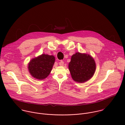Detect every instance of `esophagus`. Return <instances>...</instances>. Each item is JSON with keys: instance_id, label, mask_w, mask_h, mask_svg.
<instances>
[{"instance_id": "esophagus-1", "label": "esophagus", "mask_w": 125, "mask_h": 125, "mask_svg": "<svg viewBox=\"0 0 125 125\" xmlns=\"http://www.w3.org/2000/svg\"><path fill=\"white\" fill-rule=\"evenodd\" d=\"M59 64L60 66H62L64 65V62H63V61H61L59 63Z\"/></svg>"}]
</instances>
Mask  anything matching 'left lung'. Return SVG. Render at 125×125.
<instances>
[{
	"instance_id": "8db88e82",
	"label": "left lung",
	"mask_w": 125,
	"mask_h": 125,
	"mask_svg": "<svg viewBox=\"0 0 125 125\" xmlns=\"http://www.w3.org/2000/svg\"><path fill=\"white\" fill-rule=\"evenodd\" d=\"M69 69L74 81L82 83L94 76L96 64L94 59L89 54L77 52L71 57Z\"/></svg>"
}]
</instances>
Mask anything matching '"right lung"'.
Here are the masks:
<instances>
[{"instance_id":"add662e5","label":"right lung","mask_w":125,"mask_h":125,"mask_svg":"<svg viewBox=\"0 0 125 125\" xmlns=\"http://www.w3.org/2000/svg\"><path fill=\"white\" fill-rule=\"evenodd\" d=\"M54 62V56L42 54L30 61L28 64V70L33 78L43 80L49 75Z\"/></svg>"}]
</instances>
